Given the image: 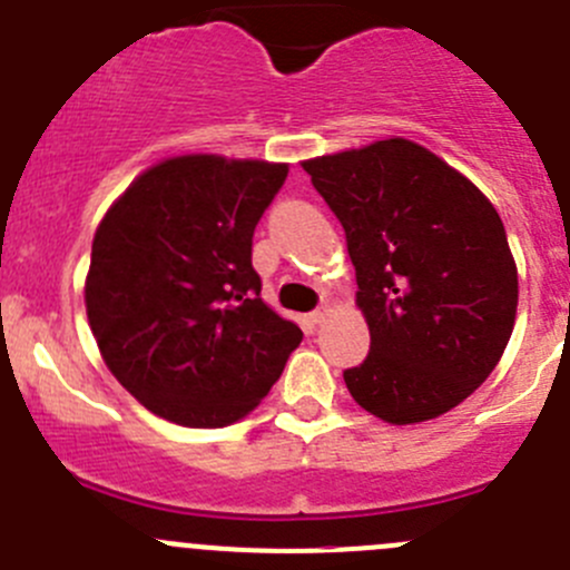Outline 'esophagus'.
Segmentation results:
<instances>
[{
  "instance_id": "esophagus-1",
  "label": "esophagus",
  "mask_w": 570,
  "mask_h": 570,
  "mask_svg": "<svg viewBox=\"0 0 570 570\" xmlns=\"http://www.w3.org/2000/svg\"><path fill=\"white\" fill-rule=\"evenodd\" d=\"M325 317H327L325 308H317V312L308 314V322H312V325H320V322H325Z\"/></svg>"
}]
</instances>
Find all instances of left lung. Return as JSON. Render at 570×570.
<instances>
[{
    "instance_id": "8db88e82",
    "label": "left lung",
    "mask_w": 570,
    "mask_h": 570,
    "mask_svg": "<svg viewBox=\"0 0 570 570\" xmlns=\"http://www.w3.org/2000/svg\"><path fill=\"white\" fill-rule=\"evenodd\" d=\"M353 258L370 355L344 370L364 411L389 424L441 416L502 358L519 269L502 217L463 174L402 137L306 159Z\"/></svg>"
}]
</instances>
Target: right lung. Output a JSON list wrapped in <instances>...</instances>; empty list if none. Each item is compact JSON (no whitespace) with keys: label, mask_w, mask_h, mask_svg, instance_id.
<instances>
[{"label":"right lung","mask_w":570,"mask_h":570,"mask_svg":"<svg viewBox=\"0 0 570 570\" xmlns=\"http://www.w3.org/2000/svg\"><path fill=\"white\" fill-rule=\"evenodd\" d=\"M289 165L184 154L126 187L99 223L85 306L101 358L184 428L248 416L303 331L262 301L253 232Z\"/></svg>","instance_id":"obj_1"}]
</instances>
